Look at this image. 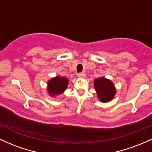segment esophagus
<instances>
[{
  "label": "esophagus",
  "mask_w": 152,
  "mask_h": 152,
  "mask_svg": "<svg viewBox=\"0 0 152 152\" xmlns=\"http://www.w3.org/2000/svg\"><path fill=\"white\" fill-rule=\"evenodd\" d=\"M78 76L80 78H84L86 76V73L84 72H81V73H78Z\"/></svg>",
  "instance_id": "34e87169"
}]
</instances>
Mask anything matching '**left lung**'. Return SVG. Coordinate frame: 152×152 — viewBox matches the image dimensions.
I'll return each instance as SVG.
<instances>
[{
    "label": "left lung",
    "mask_w": 152,
    "mask_h": 152,
    "mask_svg": "<svg viewBox=\"0 0 152 152\" xmlns=\"http://www.w3.org/2000/svg\"><path fill=\"white\" fill-rule=\"evenodd\" d=\"M94 88L99 100L102 102L110 101L115 94V89L112 81L104 77L95 79Z\"/></svg>",
    "instance_id": "obj_1"
}]
</instances>
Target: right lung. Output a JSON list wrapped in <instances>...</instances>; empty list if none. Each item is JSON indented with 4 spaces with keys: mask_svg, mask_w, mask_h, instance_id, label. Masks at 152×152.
Instances as JSON below:
<instances>
[{
    "mask_svg": "<svg viewBox=\"0 0 152 152\" xmlns=\"http://www.w3.org/2000/svg\"><path fill=\"white\" fill-rule=\"evenodd\" d=\"M68 79L64 77L57 76L53 78L48 82V91L50 96L60 94L67 88Z\"/></svg>",
    "mask_w": 152,
    "mask_h": 152,
    "instance_id": "obj_1",
    "label": "right lung"
}]
</instances>
